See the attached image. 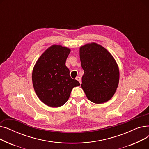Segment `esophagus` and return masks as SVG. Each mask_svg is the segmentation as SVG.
Segmentation results:
<instances>
[{
  "label": "esophagus",
  "instance_id": "34e87169",
  "mask_svg": "<svg viewBox=\"0 0 149 149\" xmlns=\"http://www.w3.org/2000/svg\"><path fill=\"white\" fill-rule=\"evenodd\" d=\"M76 80L78 81H79V83L81 84V78L80 77H76Z\"/></svg>",
  "mask_w": 149,
  "mask_h": 149
}]
</instances>
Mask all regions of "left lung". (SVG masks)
Segmentation results:
<instances>
[{"instance_id": "1", "label": "left lung", "mask_w": 149, "mask_h": 149, "mask_svg": "<svg viewBox=\"0 0 149 149\" xmlns=\"http://www.w3.org/2000/svg\"><path fill=\"white\" fill-rule=\"evenodd\" d=\"M80 58L84 70L81 86L88 100L101 104L111 99L120 80L112 55L101 45L91 43L80 47Z\"/></svg>"}]
</instances>
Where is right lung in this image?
I'll use <instances>...</instances> for the list:
<instances>
[{"mask_svg": "<svg viewBox=\"0 0 149 149\" xmlns=\"http://www.w3.org/2000/svg\"><path fill=\"white\" fill-rule=\"evenodd\" d=\"M70 52L67 47L53 45L45 51L34 66L32 81L34 91L38 98L49 107L65 104L72 89L80 84L71 79L65 65Z\"/></svg>", "mask_w": 149, "mask_h": 149, "instance_id": "add662e5", "label": "right lung"}]
</instances>
